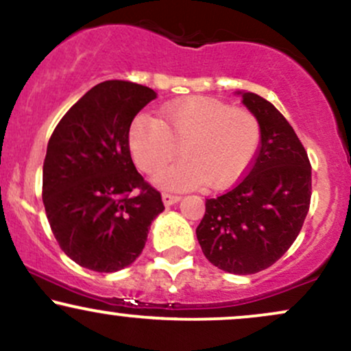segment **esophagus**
Segmentation results:
<instances>
[{
    "mask_svg": "<svg viewBox=\"0 0 351 351\" xmlns=\"http://www.w3.org/2000/svg\"><path fill=\"white\" fill-rule=\"evenodd\" d=\"M162 199H163L165 206H171V204L178 203L181 198H180V196H176V195H168V193H163Z\"/></svg>",
    "mask_w": 351,
    "mask_h": 351,
    "instance_id": "esophagus-1",
    "label": "esophagus"
}]
</instances>
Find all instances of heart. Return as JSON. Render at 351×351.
Instances as JSON below:
<instances>
[{
	"mask_svg": "<svg viewBox=\"0 0 351 351\" xmlns=\"http://www.w3.org/2000/svg\"><path fill=\"white\" fill-rule=\"evenodd\" d=\"M259 142L261 125L252 112L201 95L167 104L160 119L135 117L128 130L134 162L145 173L158 171L182 145L185 158L155 176L160 188L171 191L231 186L252 163Z\"/></svg>",
	"mask_w": 351,
	"mask_h": 351,
	"instance_id": "obj_1",
	"label": "heart"
}]
</instances>
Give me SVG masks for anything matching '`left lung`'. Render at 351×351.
I'll return each mask as SVG.
<instances>
[{"label": "left lung", "mask_w": 351, "mask_h": 351, "mask_svg": "<svg viewBox=\"0 0 351 351\" xmlns=\"http://www.w3.org/2000/svg\"><path fill=\"white\" fill-rule=\"evenodd\" d=\"M261 125V147L249 173L231 191L206 199L196 237L206 259L224 272L271 267L299 236L312 195L307 152L271 102L236 92Z\"/></svg>", "instance_id": "8db88e82"}]
</instances>
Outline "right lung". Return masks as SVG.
<instances>
[{"label":"right lung","instance_id":"right-lung-1","mask_svg":"<svg viewBox=\"0 0 351 351\" xmlns=\"http://www.w3.org/2000/svg\"><path fill=\"white\" fill-rule=\"evenodd\" d=\"M153 99L156 92L140 84L100 82L60 119L47 143V221L66 256L90 271L117 272L134 263L165 209L128 147L135 115Z\"/></svg>","mask_w":351,"mask_h":351}]
</instances>
